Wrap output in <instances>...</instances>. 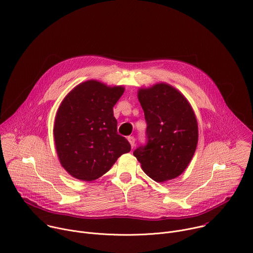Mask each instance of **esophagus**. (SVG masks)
<instances>
[{
  "label": "esophagus",
  "instance_id": "esophagus-1",
  "mask_svg": "<svg viewBox=\"0 0 253 253\" xmlns=\"http://www.w3.org/2000/svg\"><path fill=\"white\" fill-rule=\"evenodd\" d=\"M128 141H129V143H130L131 147L133 148V147L135 146V138H134L133 136H129V137H128Z\"/></svg>",
  "mask_w": 253,
  "mask_h": 253
}]
</instances>
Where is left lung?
<instances>
[{"label": "left lung", "mask_w": 253, "mask_h": 253, "mask_svg": "<svg viewBox=\"0 0 253 253\" xmlns=\"http://www.w3.org/2000/svg\"><path fill=\"white\" fill-rule=\"evenodd\" d=\"M138 99L147 123V143L133 154L154 181L174 179L187 168L196 150L195 114L186 98L165 83L139 89Z\"/></svg>", "instance_id": "obj_1"}]
</instances>
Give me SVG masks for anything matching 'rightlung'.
Instances as JSON below:
<instances>
[{"label": "right lung", "mask_w": 253, "mask_h": 253, "mask_svg": "<svg viewBox=\"0 0 253 253\" xmlns=\"http://www.w3.org/2000/svg\"><path fill=\"white\" fill-rule=\"evenodd\" d=\"M123 93L122 86L109 87L89 80L62 101L56 114L54 139L61 165L70 175L93 181L131 150L127 139L117 132L113 114V107Z\"/></svg>", "instance_id": "1"}]
</instances>
